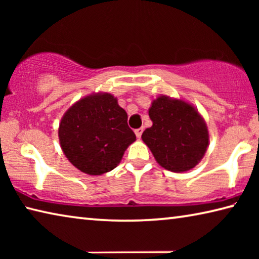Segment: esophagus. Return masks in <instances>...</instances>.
<instances>
[{"label": "esophagus", "mask_w": 259, "mask_h": 259, "mask_svg": "<svg viewBox=\"0 0 259 259\" xmlns=\"http://www.w3.org/2000/svg\"><path fill=\"white\" fill-rule=\"evenodd\" d=\"M143 131H144V129H143V128H138V129H136V130H135V134H136V136H137V138H140V137H142Z\"/></svg>", "instance_id": "34e87169"}]
</instances>
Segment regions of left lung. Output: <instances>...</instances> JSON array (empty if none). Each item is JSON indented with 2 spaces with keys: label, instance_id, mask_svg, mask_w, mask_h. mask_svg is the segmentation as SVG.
I'll use <instances>...</instances> for the list:
<instances>
[{
  "label": "left lung",
  "instance_id": "obj_1",
  "mask_svg": "<svg viewBox=\"0 0 259 259\" xmlns=\"http://www.w3.org/2000/svg\"><path fill=\"white\" fill-rule=\"evenodd\" d=\"M148 115L153 125L142 138L157 163L174 172L194 168L209 142L207 125L196 109L183 100L161 96L153 102Z\"/></svg>",
  "mask_w": 259,
  "mask_h": 259
}]
</instances>
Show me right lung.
<instances>
[{
	"label": "right lung",
	"instance_id": "obj_1",
	"mask_svg": "<svg viewBox=\"0 0 259 259\" xmlns=\"http://www.w3.org/2000/svg\"><path fill=\"white\" fill-rule=\"evenodd\" d=\"M59 140L65 155L78 170L102 175L120 163L136 135L117 100L109 94H97L78 100L65 113Z\"/></svg>",
	"mask_w": 259,
	"mask_h": 259
}]
</instances>
